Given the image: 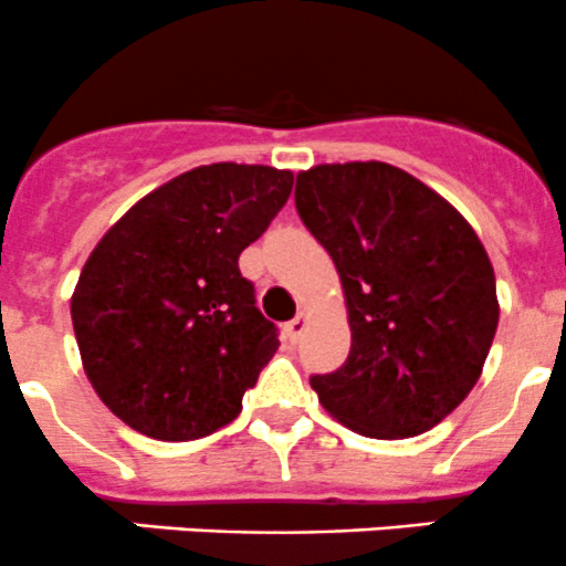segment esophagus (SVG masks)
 <instances>
[{"label":"esophagus","instance_id":"1","mask_svg":"<svg viewBox=\"0 0 566 566\" xmlns=\"http://www.w3.org/2000/svg\"><path fill=\"white\" fill-rule=\"evenodd\" d=\"M306 319H310V317H306L304 312H298V315L290 319V323H287L290 342H298L301 339V334H304V331H306Z\"/></svg>","mask_w":566,"mask_h":566}]
</instances>
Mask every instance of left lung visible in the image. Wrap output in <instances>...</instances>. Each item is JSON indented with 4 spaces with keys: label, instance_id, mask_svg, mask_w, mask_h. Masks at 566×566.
Segmentation results:
<instances>
[{
    "label": "left lung",
    "instance_id": "left-lung-1",
    "mask_svg": "<svg viewBox=\"0 0 566 566\" xmlns=\"http://www.w3.org/2000/svg\"><path fill=\"white\" fill-rule=\"evenodd\" d=\"M295 208L345 290L350 353L312 375L323 408L367 438H413L468 397L499 328L495 273L476 232L384 161L319 164Z\"/></svg>",
    "mask_w": 566,
    "mask_h": 566
}]
</instances>
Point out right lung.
<instances>
[{
    "label": "right lung",
    "mask_w": 566,
    "mask_h": 566,
    "mask_svg": "<svg viewBox=\"0 0 566 566\" xmlns=\"http://www.w3.org/2000/svg\"><path fill=\"white\" fill-rule=\"evenodd\" d=\"M293 191V172L210 164L142 197L84 262L71 298L84 373L117 419L156 441L230 424L276 353L238 256Z\"/></svg>",
    "instance_id": "obj_1"
}]
</instances>
